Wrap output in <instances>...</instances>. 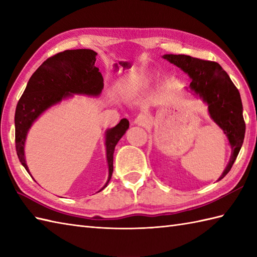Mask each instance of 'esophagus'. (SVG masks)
<instances>
[{"mask_svg": "<svg viewBox=\"0 0 257 257\" xmlns=\"http://www.w3.org/2000/svg\"><path fill=\"white\" fill-rule=\"evenodd\" d=\"M148 122V118H147L146 114L144 113H140L139 116L135 119V123L136 124H139V125H145Z\"/></svg>", "mask_w": 257, "mask_h": 257, "instance_id": "34e87169", "label": "esophagus"}]
</instances>
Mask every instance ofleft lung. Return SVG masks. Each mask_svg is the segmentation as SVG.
Segmentation results:
<instances>
[{
	"mask_svg": "<svg viewBox=\"0 0 257 257\" xmlns=\"http://www.w3.org/2000/svg\"><path fill=\"white\" fill-rule=\"evenodd\" d=\"M163 58L190 76L192 79L190 89L207 103L213 121L220 125L230 141L232 154L230 162L219 178L221 180L231 170L236 160L245 136L243 106L239 92L225 70L216 62L173 54H166Z\"/></svg>",
	"mask_w": 257,
	"mask_h": 257,
	"instance_id": "obj_1",
	"label": "left lung"
}]
</instances>
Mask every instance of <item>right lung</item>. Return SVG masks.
Wrapping results in <instances>:
<instances>
[{
    "label": "right lung",
    "mask_w": 257,
    "mask_h": 257,
    "mask_svg": "<svg viewBox=\"0 0 257 257\" xmlns=\"http://www.w3.org/2000/svg\"><path fill=\"white\" fill-rule=\"evenodd\" d=\"M96 55L97 53L92 50L64 51L47 58L31 76L16 106L14 118L16 154L29 173L24 146L26 135L33 122L46 109L72 94L98 96L101 92L103 78L99 69L95 66ZM128 128L129 121L123 118L116 127L106 132L109 177L105 187L112 176L114 147Z\"/></svg>",
    "instance_id": "add662e5"
}]
</instances>
